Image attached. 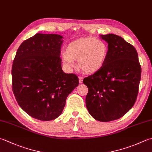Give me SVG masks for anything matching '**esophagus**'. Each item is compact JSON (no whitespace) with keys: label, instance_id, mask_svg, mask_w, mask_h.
Here are the masks:
<instances>
[{"label":"esophagus","instance_id":"esophagus-1","mask_svg":"<svg viewBox=\"0 0 152 152\" xmlns=\"http://www.w3.org/2000/svg\"><path fill=\"white\" fill-rule=\"evenodd\" d=\"M83 77H79V81L80 83H83Z\"/></svg>","mask_w":152,"mask_h":152}]
</instances>
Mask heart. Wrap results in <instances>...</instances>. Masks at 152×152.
Returning a JSON list of instances; mask_svg holds the SVG:
<instances>
[{"label":"heart","mask_w":152,"mask_h":152,"mask_svg":"<svg viewBox=\"0 0 152 152\" xmlns=\"http://www.w3.org/2000/svg\"><path fill=\"white\" fill-rule=\"evenodd\" d=\"M108 56L105 43L93 37L80 38L69 44L66 51L61 53L65 66L72 68L74 60H78V66L87 74L96 73L104 66Z\"/></svg>","instance_id":"1"}]
</instances>
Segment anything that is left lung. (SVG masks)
<instances>
[{"label":"left lung","instance_id":"left-lung-1","mask_svg":"<svg viewBox=\"0 0 152 152\" xmlns=\"http://www.w3.org/2000/svg\"><path fill=\"white\" fill-rule=\"evenodd\" d=\"M108 43L107 61L101 69L83 79L88 88L86 107L91 116L101 122L118 119L135 103L141 79L136 50L122 37L101 35Z\"/></svg>","mask_w":152,"mask_h":152}]
</instances>
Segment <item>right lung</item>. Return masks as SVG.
Returning <instances> with one entry per match:
<instances>
[{"label":"right lung","instance_id":"right-lung-1","mask_svg":"<svg viewBox=\"0 0 152 152\" xmlns=\"http://www.w3.org/2000/svg\"><path fill=\"white\" fill-rule=\"evenodd\" d=\"M62 39L58 34L37 33L22 43L13 61L12 85L16 101L39 121L61 115L67 97L79 85L76 75L62 70Z\"/></svg>","mask_w":152,"mask_h":152}]
</instances>
